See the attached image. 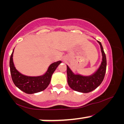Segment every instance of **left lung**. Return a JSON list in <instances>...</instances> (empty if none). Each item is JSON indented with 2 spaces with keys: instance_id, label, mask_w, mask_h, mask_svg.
Here are the masks:
<instances>
[{
  "instance_id": "1",
  "label": "left lung",
  "mask_w": 124,
  "mask_h": 124,
  "mask_svg": "<svg viewBox=\"0 0 124 124\" xmlns=\"http://www.w3.org/2000/svg\"><path fill=\"white\" fill-rule=\"evenodd\" d=\"M98 42L101 47V50L102 55V61L100 68L92 76L85 77L80 75H75L70 69L68 66H67V81H68V85L72 89L77 92L88 93L95 89L97 87L100 85L103 81L106 71L107 61H106V54L104 52L101 43L98 41Z\"/></svg>"
}]
</instances>
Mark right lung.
<instances>
[{
  "label": "right lung",
  "mask_w": 124,
  "mask_h": 124,
  "mask_svg": "<svg viewBox=\"0 0 124 124\" xmlns=\"http://www.w3.org/2000/svg\"><path fill=\"white\" fill-rule=\"evenodd\" d=\"M13 52L10 57L9 67L11 77L15 85L24 92L29 94L37 93L46 89L50 84L52 74L57 66L61 63V61L52 63L44 76L28 77L20 73L15 68L12 60Z\"/></svg>",
  "instance_id": "right-lung-1"
}]
</instances>
